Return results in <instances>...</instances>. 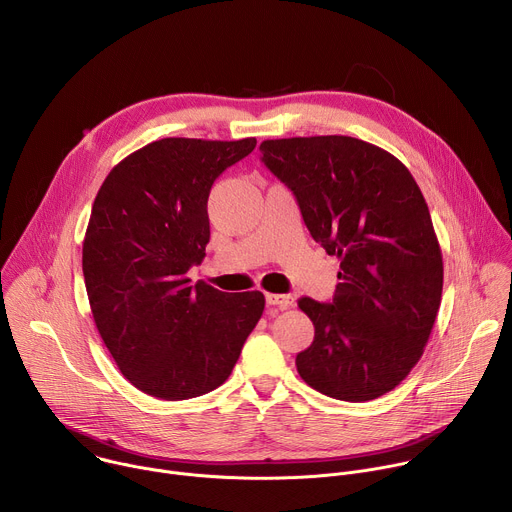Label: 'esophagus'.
<instances>
[{
  "label": "esophagus",
  "instance_id": "1",
  "mask_svg": "<svg viewBox=\"0 0 512 512\" xmlns=\"http://www.w3.org/2000/svg\"><path fill=\"white\" fill-rule=\"evenodd\" d=\"M265 302H267V306H275L279 310H287V308L294 306V298L279 296V294H265Z\"/></svg>",
  "mask_w": 512,
  "mask_h": 512
}]
</instances>
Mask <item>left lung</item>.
I'll return each instance as SVG.
<instances>
[{"mask_svg": "<svg viewBox=\"0 0 512 512\" xmlns=\"http://www.w3.org/2000/svg\"><path fill=\"white\" fill-rule=\"evenodd\" d=\"M259 150L314 241L340 261L332 304L298 302L314 324L296 356L300 377L352 403L393 391L423 354L444 287L417 182L393 154L348 135L265 139Z\"/></svg>", "mask_w": 512, "mask_h": 512, "instance_id": "left-lung-1", "label": "left lung"}]
</instances>
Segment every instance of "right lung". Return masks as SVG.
<instances>
[{"instance_id": "obj_1", "label": "right lung", "mask_w": 512, "mask_h": 512, "mask_svg": "<svg viewBox=\"0 0 512 512\" xmlns=\"http://www.w3.org/2000/svg\"><path fill=\"white\" fill-rule=\"evenodd\" d=\"M255 145L158 139L123 158L97 192L83 241L93 320L123 377L152 397L221 387L263 314L261 291L225 294L186 275L206 255L214 180Z\"/></svg>"}]
</instances>
